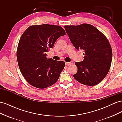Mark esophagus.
Listing matches in <instances>:
<instances>
[{"label": "esophagus", "instance_id": "34e87169", "mask_svg": "<svg viewBox=\"0 0 122 122\" xmlns=\"http://www.w3.org/2000/svg\"><path fill=\"white\" fill-rule=\"evenodd\" d=\"M66 66H70L72 64L71 62H66Z\"/></svg>", "mask_w": 122, "mask_h": 122}]
</instances>
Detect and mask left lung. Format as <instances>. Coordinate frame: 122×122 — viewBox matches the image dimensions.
<instances>
[{
  "label": "left lung",
  "mask_w": 122,
  "mask_h": 122,
  "mask_svg": "<svg viewBox=\"0 0 122 122\" xmlns=\"http://www.w3.org/2000/svg\"><path fill=\"white\" fill-rule=\"evenodd\" d=\"M64 27L75 48L83 51V61L75 63L78 70L74 78L86 86L98 84L107 74L111 66L112 52L108 40L88 24Z\"/></svg>",
  "instance_id": "8db88e82"
}]
</instances>
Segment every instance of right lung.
<instances>
[{"label":"right lung","instance_id":"right-lung-1","mask_svg":"<svg viewBox=\"0 0 122 122\" xmlns=\"http://www.w3.org/2000/svg\"><path fill=\"white\" fill-rule=\"evenodd\" d=\"M65 35L60 26L44 24L30 26L21 36L17 52L18 66L25 79L33 86L44 88L58 79L65 62L48 59L46 53Z\"/></svg>","mask_w":122,"mask_h":122}]
</instances>
